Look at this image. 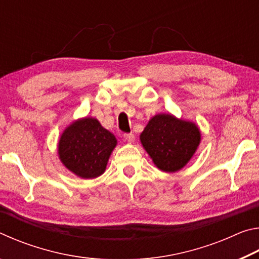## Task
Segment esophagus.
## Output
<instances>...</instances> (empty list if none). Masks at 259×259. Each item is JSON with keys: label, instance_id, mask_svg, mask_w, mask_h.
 <instances>
[{"label": "esophagus", "instance_id": "34e87169", "mask_svg": "<svg viewBox=\"0 0 259 259\" xmlns=\"http://www.w3.org/2000/svg\"><path fill=\"white\" fill-rule=\"evenodd\" d=\"M123 138H124V140H126V142H129V143H133L134 140H135V135L134 134H124L123 135Z\"/></svg>", "mask_w": 259, "mask_h": 259}]
</instances>
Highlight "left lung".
<instances>
[{"label": "left lung", "mask_w": 259, "mask_h": 259, "mask_svg": "<svg viewBox=\"0 0 259 259\" xmlns=\"http://www.w3.org/2000/svg\"><path fill=\"white\" fill-rule=\"evenodd\" d=\"M199 128L192 122L178 120L170 114L152 117L140 135V142L162 171L181 170L200 144Z\"/></svg>", "instance_id": "1"}]
</instances>
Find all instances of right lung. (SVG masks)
<instances>
[{"label": "right lung", "instance_id": "1", "mask_svg": "<svg viewBox=\"0 0 259 259\" xmlns=\"http://www.w3.org/2000/svg\"><path fill=\"white\" fill-rule=\"evenodd\" d=\"M116 145V138L93 117L74 122L61 135L58 153L61 162L78 177L102 175Z\"/></svg>", "mask_w": 259, "mask_h": 259}]
</instances>
